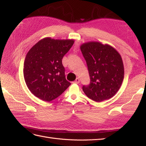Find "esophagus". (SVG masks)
I'll return each instance as SVG.
<instances>
[{
    "label": "esophagus",
    "mask_w": 146,
    "mask_h": 146,
    "mask_svg": "<svg viewBox=\"0 0 146 146\" xmlns=\"http://www.w3.org/2000/svg\"><path fill=\"white\" fill-rule=\"evenodd\" d=\"M73 83H76V84L79 83H80V79H79L78 78H77L76 79V80H75Z\"/></svg>",
    "instance_id": "1"
}]
</instances>
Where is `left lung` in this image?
I'll list each match as a JSON object with an SVG mask.
<instances>
[{
	"instance_id": "left-lung-1",
	"label": "left lung",
	"mask_w": 146,
	"mask_h": 146,
	"mask_svg": "<svg viewBox=\"0 0 146 146\" xmlns=\"http://www.w3.org/2000/svg\"><path fill=\"white\" fill-rule=\"evenodd\" d=\"M90 77V83L82 89L90 99L100 102L111 98L120 88L124 69L120 54L108 44L99 42L80 46Z\"/></svg>"
}]
</instances>
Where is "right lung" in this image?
<instances>
[{
    "label": "right lung",
    "instance_id": "obj_1",
    "mask_svg": "<svg viewBox=\"0 0 146 146\" xmlns=\"http://www.w3.org/2000/svg\"><path fill=\"white\" fill-rule=\"evenodd\" d=\"M74 42L73 39L46 38L30 48L25 58L23 72L26 85L33 95L50 102L69 86L62 59Z\"/></svg>",
    "mask_w": 146,
    "mask_h": 146
}]
</instances>
